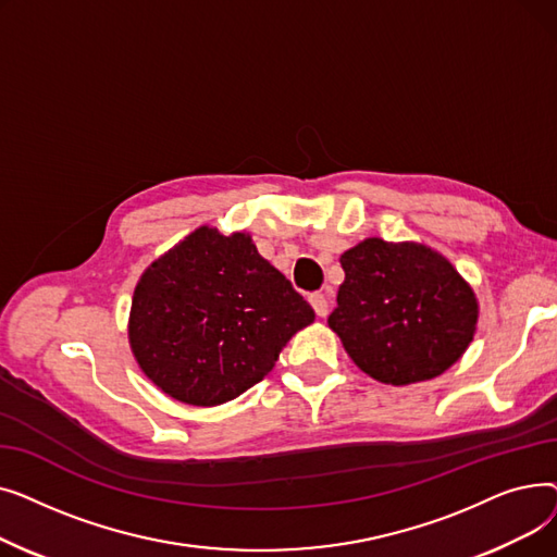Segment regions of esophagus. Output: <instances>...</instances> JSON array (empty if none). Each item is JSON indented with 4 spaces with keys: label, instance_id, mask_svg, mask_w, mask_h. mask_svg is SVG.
Returning <instances> with one entry per match:
<instances>
[{
    "label": "esophagus",
    "instance_id": "esophagus-1",
    "mask_svg": "<svg viewBox=\"0 0 557 557\" xmlns=\"http://www.w3.org/2000/svg\"><path fill=\"white\" fill-rule=\"evenodd\" d=\"M309 302H311L315 315H320V318L327 315L330 302H327V296H325V294H311V296H309Z\"/></svg>",
    "mask_w": 557,
    "mask_h": 557
}]
</instances>
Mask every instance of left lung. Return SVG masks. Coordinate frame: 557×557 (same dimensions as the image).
Masks as SVG:
<instances>
[{
    "label": "left lung",
    "mask_w": 557,
    "mask_h": 557,
    "mask_svg": "<svg viewBox=\"0 0 557 557\" xmlns=\"http://www.w3.org/2000/svg\"><path fill=\"white\" fill-rule=\"evenodd\" d=\"M341 267L345 282L327 323L349 359L376 382H426L472 343L476 296L441 252L372 237L345 250Z\"/></svg>",
    "instance_id": "1"
}]
</instances>
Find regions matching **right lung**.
Returning <instances> with one entry per match:
<instances>
[{"instance_id": "add662e5", "label": "right lung", "mask_w": 557, "mask_h": 557, "mask_svg": "<svg viewBox=\"0 0 557 557\" xmlns=\"http://www.w3.org/2000/svg\"><path fill=\"white\" fill-rule=\"evenodd\" d=\"M313 318L250 234L225 237L202 225L141 273L128 341L141 372L162 393L219 406L261 382Z\"/></svg>"}]
</instances>
